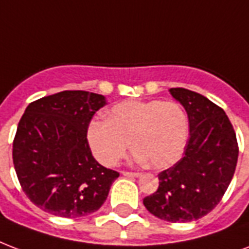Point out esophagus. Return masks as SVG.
<instances>
[{"instance_id": "1", "label": "esophagus", "mask_w": 249, "mask_h": 249, "mask_svg": "<svg viewBox=\"0 0 249 249\" xmlns=\"http://www.w3.org/2000/svg\"><path fill=\"white\" fill-rule=\"evenodd\" d=\"M122 175L126 176V177H140L139 172H127V171H123Z\"/></svg>"}]
</instances>
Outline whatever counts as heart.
I'll return each instance as SVG.
<instances>
[{
	"instance_id": "1",
	"label": "heart",
	"mask_w": 249,
	"mask_h": 249,
	"mask_svg": "<svg viewBox=\"0 0 249 249\" xmlns=\"http://www.w3.org/2000/svg\"><path fill=\"white\" fill-rule=\"evenodd\" d=\"M88 143L94 158L106 167L121 161L127 149L153 168H167L184 152L189 138L188 115L177 102L127 100L114 105L107 121L88 126Z\"/></svg>"
}]
</instances>
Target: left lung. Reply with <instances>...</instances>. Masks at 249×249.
Returning <instances> with one entry per match:
<instances>
[{
	"label": "left lung",
	"instance_id": "left-lung-1",
	"mask_svg": "<svg viewBox=\"0 0 249 249\" xmlns=\"http://www.w3.org/2000/svg\"><path fill=\"white\" fill-rule=\"evenodd\" d=\"M186 110L189 138L184 158L159 173V188L143 199L160 219L185 223L202 218L220 202L232 180L239 147L224 110L199 93L169 89Z\"/></svg>",
	"mask_w": 249,
	"mask_h": 249
}]
</instances>
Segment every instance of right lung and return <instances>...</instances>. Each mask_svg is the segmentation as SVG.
Returning a JSON list of instances; mask_svg holds the SVG:
<instances>
[{
  "mask_svg": "<svg viewBox=\"0 0 249 249\" xmlns=\"http://www.w3.org/2000/svg\"><path fill=\"white\" fill-rule=\"evenodd\" d=\"M106 98L64 90L34 101L20 118L13 162L29 199L43 211L78 218L100 209L119 173L101 165L88 143V126Z\"/></svg>",
  "mask_w": 249,
  "mask_h": 249,
  "instance_id": "obj_1",
  "label": "right lung"
}]
</instances>
